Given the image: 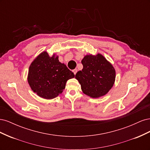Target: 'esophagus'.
<instances>
[{"label": "esophagus", "mask_w": 150, "mask_h": 150, "mask_svg": "<svg viewBox=\"0 0 150 150\" xmlns=\"http://www.w3.org/2000/svg\"><path fill=\"white\" fill-rule=\"evenodd\" d=\"M77 71H78V70H77V69H74L72 70V72H74V74H76Z\"/></svg>", "instance_id": "obj_1"}]
</instances>
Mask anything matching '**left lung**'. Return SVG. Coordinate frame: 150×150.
<instances>
[{"label":"left lung","mask_w":150,"mask_h":150,"mask_svg":"<svg viewBox=\"0 0 150 150\" xmlns=\"http://www.w3.org/2000/svg\"><path fill=\"white\" fill-rule=\"evenodd\" d=\"M81 63L83 69L77 72L75 78L80 83L83 93L93 98L106 94L115 81L114 67L101 54L86 55Z\"/></svg>","instance_id":"left-lung-1"}]
</instances>
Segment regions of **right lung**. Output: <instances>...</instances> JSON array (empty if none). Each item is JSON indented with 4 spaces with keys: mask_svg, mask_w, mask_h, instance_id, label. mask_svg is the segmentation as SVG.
I'll return each instance as SVG.
<instances>
[{
    "mask_svg": "<svg viewBox=\"0 0 150 150\" xmlns=\"http://www.w3.org/2000/svg\"><path fill=\"white\" fill-rule=\"evenodd\" d=\"M58 57L55 54L51 57L46 51H43L29 66L28 83L31 89L40 98H56L65 89L67 81L74 78L73 72L59 61Z\"/></svg>",
    "mask_w": 150,
    "mask_h": 150,
    "instance_id": "right-lung-1",
    "label": "right lung"
}]
</instances>
